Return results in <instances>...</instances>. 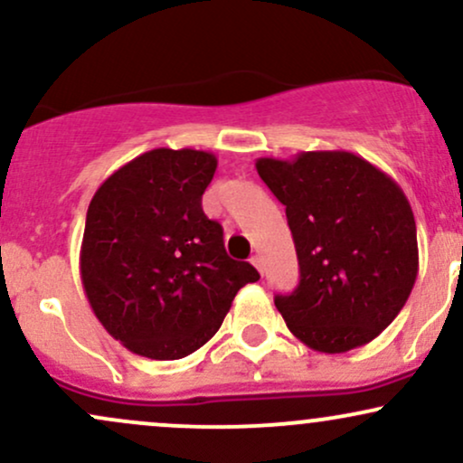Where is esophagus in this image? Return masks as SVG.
<instances>
[{"label": "esophagus", "instance_id": "34e87169", "mask_svg": "<svg viewBox=\"0 0 463 463\" xmlns=\"http://www.w3.org/2000/svg\"><path fill=\"white\" fill-rule=\"evenodd\" d=\"M250 261H252V265H254V268H257V269H259V272H261V274H263V259H261V257H259V254H254V257H252V259H250Z\"/></svg>", "mask_w": 463, "mask_h": 463}]
</instances>
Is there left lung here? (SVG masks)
<instances>
[{"instance_id": "obj_1", "label": "left lung", "mask_w": 463, "mask_h": 463, "mask_svg": "<svg viewBox=\"0 0 463 463\" xmlns=\"http://www.w3.org/2000/svg\"><path fill=\"white\" fill-rule=\"evenodd\" d=\"M257 172L285 204L300 283L274 305L317 353H348L379 337L418 276L416 220L385 172L353 152L259 158Z\"/></svg>"}]
</instances>
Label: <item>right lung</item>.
Wrapping results in <instances>:
<instances>
[{
    "label": "right lung",
    "mask_w": 463,
    "mask_h": 463,
    "mask_svg": "<svg viewBox=\"0 0 463 463\" xmlns=\"http://www.w3.org/2000/svg\"><path fill=\"white\" fill-rule=\"evenodd\" d=\"M215 154L156 147L117 169L87 211L80 276L102 326L130 353L183 359L224 322L237 291L259 280L226 254L202 211Z\"/></svg>",
    "instance_id": "add662e5"
}]
</instances>
